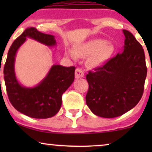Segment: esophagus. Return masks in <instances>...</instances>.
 <instances>
[{
	"instance_id": "obj_1",
	"label": "esophagus",
	"mask_w": 152,
	"mask_h": 152,
	"mask_svg": "<svg viewBox=\"0 0 152 152\" xmlns=\"http://www.w3.org/2000/svg\"><path fill=\"white\" fill-rule=\"evenodd\" d=\"M75 77L76 79L80 78V77H84V73L82 71V70H81L80 68H77L75 70Z\"/></svg>"
}]
</instances>
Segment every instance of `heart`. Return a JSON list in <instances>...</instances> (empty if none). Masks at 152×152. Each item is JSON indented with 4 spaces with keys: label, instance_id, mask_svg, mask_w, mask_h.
<instances>
[{
    "label": "heart",
    "instance_id": "1",
    "mask_svg": "<svg viewBox=\"0 0 152 152\" xmlns=\"http://www.w3.org/2000/svg\"><path fill=\"white\" fill-rule=\"evenodd\" d=\"M115 51V47L111 43L105 39H93L77 46L75 51L68 50V55L72 59L77 57L89 58L88 66L91 68H97L107 62Z\"/></svg>",
    "mask_w": 152,
    "mask_h": 152
}]
</instances>
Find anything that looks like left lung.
<instances>
[{"label":"left lung","instance_id":"obj_1","mask_svg":"<svg viewBox=\"0 0 152 152\" xmlns=\"http://www.w3.org/2000/svg\"><path fill=\"white\" fill-rule=\"evenodd\" d=\"M123 33L125 40L121 53L86 75V104L102 118L118 117L130 111L144 91L147 71L144 50L132 33L126 30Z\"/></svg>","mask_w":152,"mask_h":152}]
</instances>
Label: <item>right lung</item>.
<instances>
[{"label": "right lung", "instance_id": "right-lung-1", "mask_svg": "<svg viewBox=\"0 0 152 152\" xmlns=\"http://www.w3.org/2000/svg\"><path fill=\"white\" fill-rule=\"evenodd\" d=\"M32 39L49 47L57 45L55 36L43 34L36 28H27L12 43L4 66V80L8 97L18 111L32 118L45 119L55 115L61 106L62 94L74 82L75 67L54 64L46 76L33 87L23 86L15 73L18 50Z\"/></svg>", "mask_w": 152, "mask_h": 152}]
</instances>
